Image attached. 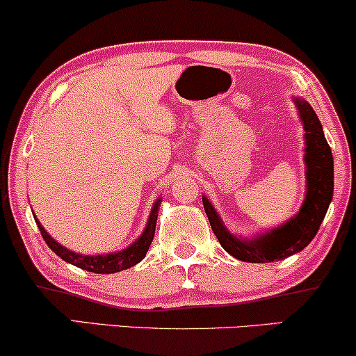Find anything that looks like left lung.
Segmentation results:
<instances>
[{
    "label": "left lung",
    "mask_w": 356,
    "mask_h": 356,
    "mask_svg": "<svg viewBox=\"0 0 356 356\" xmlns=\"http://www.w3.org/2000/svg\"><path fill=\"white\" fill-rule=\"evenodd\" d=\"M299 118L304 125L305 198L299 213L274 229L264 231L254 238H243L227 229L216 208L206 196L203 206L211 229L226 252L244 262H274L300 252L315 238L328 206L333 198V156L322 124L312 105L307 100L293 99Z\"/></svg>",
    "instance_id": "obj_1"
}]
</instances>
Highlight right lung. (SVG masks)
Wrapping results in <instances>:
<instances>
[{"label":"right lung","instance_id":"right-lung-1","mask_svg":"<svg viewBox=\"0 0 356 356\" xmlns=\"http://www.w3.org/2000/svg\"><path fill=\"white\" fill-rule=\"evenodd\" d=\"M160 204H161V198H158L155 201V204H153L150 216H148L147 226H145L142 234L135 239V243H131L129 248L122 249V251L111 252V254H97V256H92V254L90 256H86V254L74 252L71 249L64 248L63 244H59L56 239L51 238L49 232L44 229L36 216H34V219H36V225L39 227V231H41L46 244L49 245L52 251L63 259V261L69 262V264L76 267H81V269L84 270L95 272V274H115V272L130 269V267L138 264V262L147 256V251L148 248H150L153 236H155V226H156V218H158Z\"/></svg>","mask_w":356,"mask_h":356}]
</instances>
